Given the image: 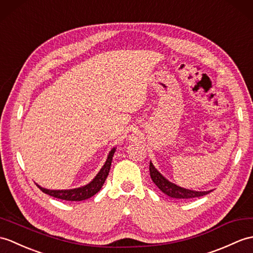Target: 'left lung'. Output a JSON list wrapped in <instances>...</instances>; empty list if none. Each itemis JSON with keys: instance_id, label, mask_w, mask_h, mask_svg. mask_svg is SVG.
<instances>
[{"instance_id": "1", "label": "left lung", "mask_w": 253, "mask_h": 253, "mask_svg": "<svg viewBox=\"0 0 253 253\" xmlns=\"http://www.w3.org/2000/svg\"><path fill=\"white\" fill-rule=\"evenodd\" d=\"M150 175H151V179L153 180V182L157 185L158 189H160L163 193H165L169 197H172V198L187 199V198H194V197H201L204 195H207V194H209L210 192H212V191L198 192V191L183 189V187L178 186L177 184L172 183V182L168 181L165 177H164V175L153 166V164L151 162H150Z\"/></svg>"}]
</instances>
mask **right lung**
<instances>
[{
  "label": "right lung",
  "mask_w": 253,
  "mask_h": 253,
  "mask_svg": "<svg viewBox=\"0 0 253 253\" xmlns=\"http://www.w3.org/2000/svg\"><path fill=\"white\" fill-rule=\"evenodd\" d=\"M114 152H115V148H113L110 151L107 161H105L104 165L102 166L101 169H100V171L97 173L96 177L92 179L91 182H89V183L84 186H81V187H78V189H72V190H47L42 186H40L39 184L37 185L43 193L48 194V195L52 197L63 199V201H71V202L85 201V199L90 198L91 196H93L95 194H97L100 190H101L105 179H107V177L109 175Z\"/></svg>",
  "instance_id": "1"
}]
</instances>
